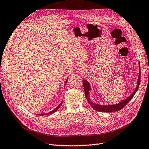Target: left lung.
<instances>
[{"label":"left lung","mask_w":149,"mask_h":149,"mask_svg":"<svg viewBox=\"0 0 149 149\" xmlns=\"http://www.w3.org/2000/svg\"><path fill=\"white\" fill-rule=\"evenodd\" d=\"M139 77H138V80H137V84L135 90L133 91L132 94L129 96L128 97L125 99L124 100L121 101L117 104H108V105H101V104H99L93 102L91 99L90 98V91L91 90V85L88 81L86 80H83V84H84V88L85 91V95L86 96V98L88 102L89 103L90 105L93 107V109L96 110L99 112H112L115 111H120L122 109H123L126 104H127L130 101L134 95L136 94L137 90L139 88V86L140 85V79H141V70H140V64H139Z\"/></svg>","instance_id":"1"}]
</instances>
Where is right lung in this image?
<instances>
[{
  "label": "right lung",
  "mask_w": 149,
  "mask_h": 149,
  "mask_svg": "<svg viewBox=\"0 0 149 149\" xmlns=\"http://www.w3.org/2000/svg\"><path fill=\"white\" fill-rule=\"evenodd\" d=\"M68 79H67V80H66V81H65V84H64V86L66 85V84H67V81H68ZM62 103H63V101H61V102L59 105L55 108L54 109H53V111H50L49 112H48V113H38V114H37V115H40V116H44V115H49V114H52V113H54L55 112H56L57 110L60 107V106H61V104H62Z\"/></svg>",
  "instance_id": "1"
}]
</instances>
